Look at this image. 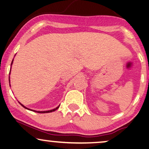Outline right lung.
<instances>
[{
  "label": "right lung",
  "mask_w": 149,
  "mask_h": 149,
  "mask_svg": "<svg viewBox=\"0 0 149 149\" xmlns=\"http://www.w3.org/2000/svg\"><path fill=\"white\" fill-rule=\"evenodd\" d=\"M13 60H12V62H11V65H12V64H13ZM10 72H11V71H10ZM10 74V73H9ZM9 82H10V77H9ZM10 86H11V85H10ZM20 104H21L22 107H23L24 108H25L26 109H28V110H30V111H34V112H36V113H52V112H53V111H56V110H57L58 109L59 107H60V105L58 106V107H56V109H52V110H49V111H34V110H31V109H28V108H27V107H24V106L23 105V104H22L20 102H19Z\"/></svg>",
  "instance_id": "right-lung-1"
}]
</instances>
